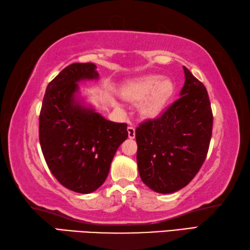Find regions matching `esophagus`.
<instances>
[{"label": "esophagus", "instance_id": "esophagus-1", "mask_svg": "<svg viewBox=\"0 0 250 250\" xmlns=\"http://www.w3.org/2000/svg\"><path fill=\"white\" fill-rule=\"evenodd\" d=\"M128 135H129L130 139H134V137H135V129H134V126H132V125L128 126Z\"/></svg>", "mask_w": 250, "mask_h": 250}]
</instances>
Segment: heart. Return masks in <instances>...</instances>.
Returning <instances> with one entry per match:
<instances>
[{
  "label": "heart",
  "instance_id": "obj_1",
  "mask_svg": "<svg viewBox=\"0 0 250 250\" xmlns=\"http://www.w3.org/2000/svg\"><path fill=\"white\" fill-rule=\"evenodd\" d=\"M175 85L169 79L152 74L126 82L121 87V96L130 102H139V111L145 118H156L172 96Z\"/></svg>",
  "mask_w": 250,
  "mask_h": 250
}]
</instances>
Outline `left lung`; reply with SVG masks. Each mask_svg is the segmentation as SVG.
I'll list each match as a JSON object with an SVG mask.
<instances>
[{
  "mask_svg": "<svg viewBox=\"0 0 250 250\" xmlns=\"http://www.w3.org/2000/svg\"><path fill=\"white\" fill-rule=\"evenodd\" d=\"M180 97L161 117L135 130L141 179L158 193H171L187 186L206 160L213 115L206 86L184 66Z\"/></svg>",
  "mask_w": 250,
  "mask_h": 250,
  "instance_id": "obj_1",
  "label": "left lung"
}]
</instances>
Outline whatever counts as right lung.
<instances>
[{"label":"right lung","mask_w":250,"mask_h":250,"mask_svg":"<svg viewBox=\"0 0 250 250\" xmlns=\"http://www.w3.org/2000/svg\"><path fill=\"white\" fill-rule=\"evenodd\" d=\"M94 63H73L47 86L39 116V141L52 175L65 188L90 193L105 183L126 124L104 118L76 98L78 83L97 80Z\"/></svg>","instance_id":"right-lung-1"}]
</instances>
